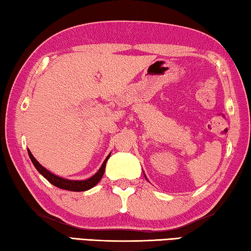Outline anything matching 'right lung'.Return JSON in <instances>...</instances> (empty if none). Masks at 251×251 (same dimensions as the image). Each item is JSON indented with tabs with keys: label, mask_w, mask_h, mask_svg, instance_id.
<instances>
[{
	"label": "right lung",
	"mask_w": 251,
	"mask_h": 251,
	"mask_svg": "<svg viewBox=\"0 0 251 251\" xmlns=\"http://www.w3.org/2000/svg\"><path fill=\"white\" fill-rule=\"evenodd\" d=\"M27 153H29V156L31 158V161H32L33 165L35 166V169L39 171V173H41L43 176H45L48 181H49L51 184H53L54 186H57V188H60L63 190H68V191H74V192H81V191H87L91 188H94L95 185L97 184V183L100 181V178L104 176V172H105V168H106V162L108 160L110 154L108 156L106 157V160L102 163L101 168L99 169L98 172L95 174V176H91L88 180H85V181H71V180H66V178H62V177H59L57 176H54L53 173L49 172V171L46 170L43 166L40 164V163L35 160L33 157V155L31 154L30 151H27Z\"/></svg>",
	"instance_id": "right-lung-1"
}]
</instances>
